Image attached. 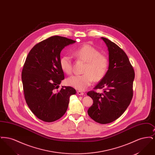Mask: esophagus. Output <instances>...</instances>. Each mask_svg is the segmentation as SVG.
<instances>
[{"label":"esophagus","mask_w":155,"mask_h":155,"mask_svg":"<svg viewBox=\"0 0 155 155\" xmlns=\"http://www.w3.org/2000/svg\"><path fill=\"white\" fill-rule=\"evenodd\" d=\"M77 94L79 95H84V93L82 92L81 91H77Z\"/></svg>","instance_id":"esophagus-1"}]
</instances>
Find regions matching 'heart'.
<instances>
[{"mask_svg": "<svg viewBox=\"0 0 155 155\" xmlns=\"http://www.w3.org/2000/svg\"><path fill=\"white\" fill-rule=\"evenodd\" d=\"M73 54L76 58L85 62L83 70L84 74L74 75L66 80L67 85L84 91L95 81L101 80L106 74L109 67V60L97 49L88 44H84L75 49ZM61 70L67 74L71 73L73 62L68 55H64L60 59Z\"/></svg>", "mask_w": 155, "mask_h": 155, "instance_id": "heart-1", "label": "heart"}]
</instances>
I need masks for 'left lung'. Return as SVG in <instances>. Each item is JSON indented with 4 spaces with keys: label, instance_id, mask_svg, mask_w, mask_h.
I'll list each match as a JSON object with an SVG mask.
<instances>
[{
    "label": "left lung",
    "instance_id": "left-lung-1",
    "mask_svg": "<svg viewBox=\"0 0 155 155\" xmlns=\"http://www.w3.org/2000/svg\"><path fill=\"white\" fill-rule=\"evenodd\" d=\"M102 39L108 48L109 69L94 88L103 89V93L94 90L87 93L94 101L88 114L97 123L105 124L120 117L131 103L135 72L124 51L109 39Z\"/></svg>",
    "mask_w": 155,
    "mask_h": 155
}]
</instances>
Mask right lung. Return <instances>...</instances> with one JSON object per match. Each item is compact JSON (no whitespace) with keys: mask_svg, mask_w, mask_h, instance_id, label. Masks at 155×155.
<instances>
[{"mask_svg":"<svg viewBox=\"0 0 155 155\" xmlns=\"http://www.w3.org/2000/svg\"><path fill=\"white\" fill-rule=\"evenodd\" d=\"M74 40L60 36L49 37L30 51L21 73L24 97L30 110L38 118L53 122L66 112L70 97L76 93L71 87L58 90L64 79L60 65V52Z\"/></svg>","mask_w":155,"mask_h":155,"instance_id":"right-lung-1","label":"right lung"}]
</instances>
